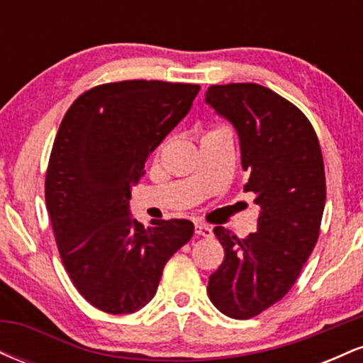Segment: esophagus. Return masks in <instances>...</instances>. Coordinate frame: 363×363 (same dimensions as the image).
<instances>
[{
	"mask_svg": "<svg viewBox=\"0 0 363 363\" xmlns=\"http://www.w3.org/2000/svg\"><path fill=\"white\" fill-rule=\"evenodd\" d=\"M194 232L198 235H201V237H211V235H213V230H211L210 225H205V223H196L194 225Z\"/></svg>",
	"mask_w": 363,
	"mask_h": 363,
	"instance_id": "esophagus-1",
	"label": "esophagus"
}]
</instances>
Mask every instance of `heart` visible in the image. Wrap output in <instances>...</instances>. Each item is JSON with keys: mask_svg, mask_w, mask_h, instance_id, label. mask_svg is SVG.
<instances>
[{"mask_svg": "<svg viewBox=\"0 0 363 363\" xmlns=\"http://www.w3.org/2000/svg\"><path fill=\"white\" fill-rule=\"evenodd\" d=\"M218 129H222V128H218Z\"/></svg>", "mask_w": 363, "mask_h": 363, "instance_id": "1", "label": "heart"}]
</instances>
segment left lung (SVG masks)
I'll return each mask as SVG.
<instances>
[{"instance_id":"8db88e82","label":"left lung","mask_w":363,"mask_h":363,"mask_svg":"<svg viewBox=\"0 0 363 363\" xmlns=\"http://www.w3.org/2000/svg\"><path fill=\"white\" fill-rule=\"evenodd\" d=\"M206 104L237 129L249 174L244 191L261 208L257 230L242 240L215 227L225 257L208 295L222 314L251 319L289 294L318 242L326 203L323 153L306 114L266 86L211 85Z\"/></svg>"}]
</instances>
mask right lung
Listing matches in <instances>:
<instances>
[{
  "mask_svg": "<svg viewBox=\"0 0 363 363\" xmlns=\"http://www.w3.org/2000/svg\"><path fill=\"white\" fill-rule=\"evenodd\" d=\"M199 85L104 83L72 104L45 172V206L66 273L86 302L131 314L152 301L164 266L194 234L189 220L129 215L145 162L189 112Z\"/></svg>",
  "mask_w": 363,
  "mask_h": 363,
  "instance_id": "add662e5",
  "label": "right lung"
}]
</instances>
